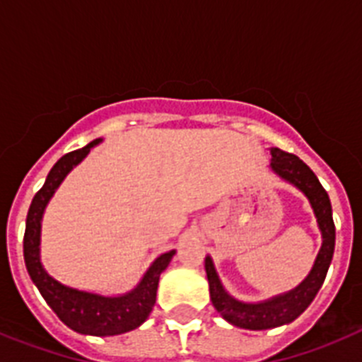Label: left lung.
I'll use <instances>...</instances> for the list:
<instances>
[{
    "instance_id": "obj_1",
    "label": "left lung",
    "mask_w": 362,
    "mask_h": 362,
    "mask_svg": "<svg viewBox=\"0 0 362 362\" xmlns=\"http://www.w3.org/2000/svg\"><path fill=\"white\" fill-rule=\"evenodd\" d=\"M272 170L281 177L296 185L300 192H305L312 203V209L317 217L319 228L322 232V246L319 252L315 264H313L310 276L292 292L277 296L270 300L259 303V305H246L241 300H235L225 292L221 286V281L214 270L212 259H204V270L210 284V299L217 312L228 322L246 330H268L276 326L292 322L300 313L308 308V305L317 296L319 288L325 283L326 272L332 263L335 248V225L332 219L330 197L319 183L317 175L310 170L306 163L300 161L297 156L284 152L281 148H272Z\"/></svg>"
}]
</instances>
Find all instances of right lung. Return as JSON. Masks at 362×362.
Returning a JSON list of instances; mask_svg holds the SVG:
<instances>
[{
    "instance_id": "right-lung-1",
    "label": "right lung",
    "mask_w": 362,
    "mask_h": 362,
    "mask_svg": "<svg viewBox=\"0 0 362 362\" xmlns=\"http://www.w3.org/2000/svg\"><path fill=\"white\" fill-rule=\"evenodd\" d=\"M98 143L99 139H95L83 148L65 153L52 166V170L47 175V181L37 190L30 203V209H28L23 238V255L32 283L36 284L43 299L47 300V305L54 310L57 317L78 334L105 337V335L124 334V332L134 330L141 322H145L148 313L152 312L153 303H156L159 276L168 267L175 252L172 250L159 255L148 268L141 283L137 284V288L121 297H103L69 288L52 279L43 270L40 263V230L45 206L56 188L62 185L65 175L79 161H83V158H86V153L90 152L92 146Z\"/></svg>"
}]
</instances>
